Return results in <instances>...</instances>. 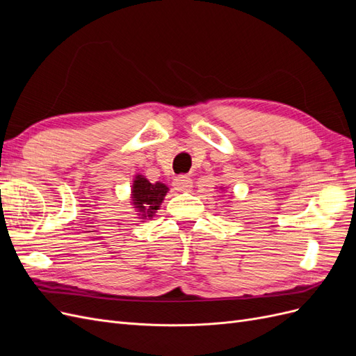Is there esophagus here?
I'll list each match as a JSON object with an SVG mask.
<instances>
[{"label": "esophagus", "mask_w": 356, "mask_h": 356, "mask_svg": "<svg viewBox=\"0 0 356 356\" xmlns=\"http://www.w3.org/2000/svg\"><path fill=\"white\" fill-rule=\"evenodd\" d=\"M174 187L178 191H191L193 188V179L187 175H179L174 179Z\"/></svg>", "instance_id": "esophagus-1"}]
</instances>
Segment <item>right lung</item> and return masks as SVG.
Segmentation results:
<instances>
[{"label":"right lung","mask_w":356,"mask_h":356,"mask_svg":"<svg viewBox=\"0 0 356 356\" xmlns=\"http://www.w3.org/2000/svg\"><path fill=\"white\" fill-rule=\"evenodd\" d=\"M168 187L161 184V182L152 184L143 175L136 177L132 188V200L135 208H138V211L143 213V218L153 217V213L159 209V204L163 202Z\"/></svg>","instance_id":"right-lung-1"}]
</instances>
